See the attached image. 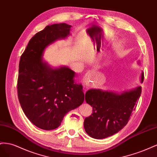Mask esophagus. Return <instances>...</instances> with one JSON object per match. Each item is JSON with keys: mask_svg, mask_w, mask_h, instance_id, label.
Returning a JSON list of instances; mask_svg holds the SVG:
<instances>
[{"mask_svg": "<svg viewBox=\"0 0 157 157\" xmlns=\"http://www.w3.org/2000/svg\"><path fill=\"white\" fill-rule=\"evenodd\" d=\"M85 84H86V86H88V84H89V82H86V83H85Z\"/></svg>", "mask_w": 157, "mask_h": 157, "instance_id": "obj_1", "label": "esophagus"}]
</instances>
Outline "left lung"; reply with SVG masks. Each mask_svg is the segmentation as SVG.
Here are the masks:
<instances>
[{"label":"left lung","instance_id":"1","mask_svg":"<svg viewBox=\"0 0 157 157\" xmlns=\"http://www.w3.org/2000/svg\"><path fill=\"white\" fill-rule=\"evenodd\" d=\"M143 79L144 74L142 72L141 83ZM141 94L140 86L121 94L89 89L86 93V101L93 107V113L84 120L86 133L98 140L118 133L130 119Z\"/></svg>","mask_w":157,"mask_h":157}]
</instances>
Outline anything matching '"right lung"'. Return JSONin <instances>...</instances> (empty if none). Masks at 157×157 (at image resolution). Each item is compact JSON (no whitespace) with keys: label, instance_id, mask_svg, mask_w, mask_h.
<instances>
[{"label":"right lung","instance_id":"add662e5","mask_svg":"<svg viewBox=\"0 0 157 157\" xmlns=\"http://www.w3.org/2000/svg\"><path fill=\"white\" fill-rule=\"evenodd\" d=\"M71 27L64 23L46 26L30 39L20 60L17 89L21 107L31 123L45 130L57 128L64 115L84 101L74 71L52 69L42 60L44 48L68 36Z\"/></svg>","mask_w":157,"mask_h":157}]
</instances>
